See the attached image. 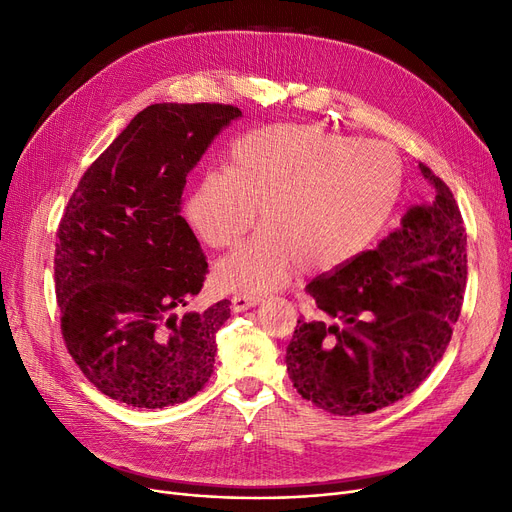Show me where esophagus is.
<instances>
[{
    "label": "esophagus",
    "instance_id": "obj_1",
    "mask_svg": "<svg viewBox=\"0 0 512 512\" xmlns=\"http://www.w3.org/2000/svg\"><path fill=\"white\" fill-rule=\"evenodd\" d=\"M259 301L257 299H249L247 295H234L232 297V309L234 311H247L251 307H255Z\"/></svg>",
    "mask_w": 512,
    "mask_h": 512
}]
</instances>
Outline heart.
Here are the masks:
<instances>
[{"label":"heart","instance_id":"1","mask_svg":"<svg viewBox=\"0 0 512 512\" xmlns=\"http://www.w3.org/2000/svg\"><path fill=\"white\" fill-rule=\"evenodd\" d=\"M402 167L374 140L320 127L274 125L238 140L226 171L192 190L186 217L215 249L234 247L257 221L265 226L217 263V284L238 293L284 286L301 265L330 272L368 251L389 221Z\"/></svg>","mask_w":512,"mask_h":512}]
</instances>
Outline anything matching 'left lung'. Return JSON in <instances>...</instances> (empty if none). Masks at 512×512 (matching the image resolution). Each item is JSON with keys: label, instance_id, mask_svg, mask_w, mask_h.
Instances as JSON below:
<instances>
[{"label": "left lung", "instance_id": "8db88e82", "mask_svg": "<svg viewBox=\"0 0 512 512\" xmlns=\"http://www.w3.org/2000/svg\"><path fill=\"white\" fill-rule=\"evenodd\" d=\"M431 184L402 228L335 274L305 286L320 320H297L286 370L314 406L358 416L412 393L446 351L466 284V234L446 182L418 165Z\"/></svg>", "mask_w": 512, "mask_h": 512}]
</instances>
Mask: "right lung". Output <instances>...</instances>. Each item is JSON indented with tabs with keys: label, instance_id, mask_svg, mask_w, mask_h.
Returning <instances> with one entry per match:
<instances>
[{
	"label": "right lung",
	"instance_id": "right-lung-1",
	"mask_svg": "<svg viewBox=\"0 0 512 512\" xmlns=\"http://www.w3.org/2000/svg\"><path fill=\"white\" fill-rule=\"evenodd\" d=\"M232 104H152L87 167L56 232L54 282L71 358L133 408L205 387L230 301L184 311L209 263L182 213L190 169L240 117Z\"/></svg>",
	"mask_w": 512,
	"mask_h": 512
}]
</instances>
